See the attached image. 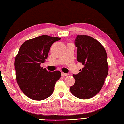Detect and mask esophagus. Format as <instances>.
<instances>
[{"label":"esophagus","instance_id":"obj_1","mask_svg":"<svg viewBox=\"0 0 124 124\" xmlns=\"http://www.w3.org/2000/svg\"><path fill=\"white\" fill-rule=\"evenodd\" d=\"M68 74H67V73H64V72H62V76H63V77L66 76H68Z\"/></svg>","mask_w":124,"mask_h":124}]
</instances>
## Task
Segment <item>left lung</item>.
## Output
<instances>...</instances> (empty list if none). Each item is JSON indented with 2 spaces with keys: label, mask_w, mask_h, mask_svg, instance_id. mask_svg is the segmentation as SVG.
<instances>
[{
  "label": "left lung",
  "mask_w": 124,
  "mask_h": 124,
  "mask_svg": "<svg viewBox=\"0 0 124 124\" xmlns=\"http://www.w3.org/2000/svg\"><path fill=\"white\" fill-rule=\"evenodd\" d=\"M77 47V59L84 65L70 89L75 97L88 99L95 96L102 88L108 73L107 55L105 48L96 39L78 35L75 40Z\"/></svg>",
  "instance_id": "1"
}]
</instances>
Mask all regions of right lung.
<instances>
[{"instance_id": "add662e5", "label": "right lung", "mask_w": 124, "mask_h": 124, "mask_svg": "<svg viewBox=\"0 0 124 124\" xmlns=\"http://www.w3.org/2000/svg\"><path fill=\"white\" fill-rule=\"evenodd\" d=\"M61 38L41 35L25 41L15 60L16 78L19 88L29 98L42 100L52 94L59 71L48 72L41 66L45 62L52 45Z\"/></svg>"}]
</instances>
